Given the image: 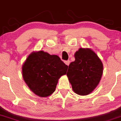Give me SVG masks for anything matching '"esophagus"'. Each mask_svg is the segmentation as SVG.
I'll return each instance as SVG.
<instances>
[{"mask_svg": "<svg viewBox=\"0 0 121 121\" xmlns=\"http://www.w3.org/2000/svg\"><path fill=\"white\" fill-rule=\"evenodd\" d=\"M65 64H66V65H67V66H69V64H70V61H69V60L65 61Z\"/></svg>", "mask_w": 121, "mask_h": 121, "instance_id": "obj_1", "label": "esophagus"}]
</instances>
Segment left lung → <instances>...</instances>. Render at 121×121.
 Wrapping results in <instances>:
<instances>
[{
    "label": "left lung",
    "mask_w": 121,
    "mask_h": 121,
    "mask_svg": "<svg viewBox=\"0 0 121 121\" xmlns=\"http://www.w3.org/2000/svg\"><path fill=\"white\" fill-rule=\"evenodd\" d=\"M75 60L69 66L67 76L74 92L87 95L95 89L101 80L103 63L90 49L80 48L75 54Z\"/></svg>",
    "instance_id": "left-lung-1"
}]
</instances>
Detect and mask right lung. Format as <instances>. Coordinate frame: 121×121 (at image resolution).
Returning a JSON list of instances; mask_svg holds the SVG:
<instances>
[{
	"label": "right lung",
	"instance_id": "add662e5",
	"mask_svg": "<svg viewBox=\"0 0 121 121\" xmlns=\"http://www.w3.org/2000/svg\"><path fill=\"white\" fill-rule=\"evenodd\" d=\"M67 68L59 56L40 51L28 56L22 66L23 78L35 94L46 97L55 91L58 79Z\"/></svg>",
	"mask_w": 121,
	"mask_h": 121
}]
</instances>
